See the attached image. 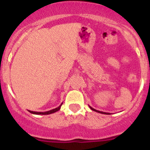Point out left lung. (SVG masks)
I'll use <instances>...</instances> for the list:
<instances>
[{"label": "left lung", "instance_id": "obj_1", "mask_svg": "<svg viewBox=\"0 0 150 150\" xmlns=\"http://www.w3.org/2000/svg\"><path fill=\"white\" fill-rule=\"evenodd\" d=\"M89 106V108H91V109L92 110V111H96V112H98V113H103V114H109V113H106V112H103V111H98V110H96V109H94V108H93L92 107H91L90 106Z\"/></svg>", "mask_w": 150, "mask_h": 150}]
</instances>
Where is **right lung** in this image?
<instances>
[{
	"instance_id": "obj_1",
	"label": "right lung",
	"mask_w": 150,
	"mask_h": 150,
	"mask_svg": "<svg viewBox=\"0 0 150 150\" xmlns=\"http://www.w3.org/2000/svg\"><path fill=\"white\" fill-rule=\"evenodd\" d=\"M62 104H63V103H62V104L60 105L58 107L56 108H53V109L50 110V111H45V112H37V111H30L31 113H33V114H36V115H49V114H51V113L56 112V111H58V110H60Z\"/></svg>"
}]
</instances>
